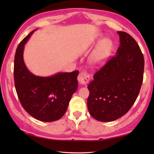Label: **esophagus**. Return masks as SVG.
I'll return each mask as SVG.
<instances>
[{"label": "esophagus", "mask_w": 154, "mask_h": 154, "mask_svg": "<svg viewBox=\"0 0 154 154\" xmlns=\"http://www.w3.org/2000/svg\"><path fill=\"white\" fill-rule=\"evenodd\" d=\"M78 81L81 85H86L90 80V76L85 71H82L78 75Z\"/></svg>", "instance_id": "1"}]
</instances>
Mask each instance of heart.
<instances>
[{
	"instance_id": "heart-1",
	"label": "heart",
	"mask_w": 154,
	"mask_h": 154,
	"mask_svg": "<svg viewBox=\"0 0 154 154\" xmlns=\"http://www.w3.org/2000/svg\"><path fill=\"white\" fill-rule=\"evenodd\" d=\"M96 39L97 40L90 42V44L86 48V50H89V48L95 43V41H98V38ZM112 48L113 44L110 40L104 39L103 41H101L91 55V63L94 66H101V65H104L109 59Z\"/></svg>"
}]
</instances>
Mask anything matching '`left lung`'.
I'll return each mask as SVG.
<instances>
[{"label":"left lung","mask_w":154,"mask_h":154,"mask_svg":"<svg viewBox=\"0 0 154 154\" xmlns=\"http://www.w3.org/2000/svg\"><path fill=\"white\" fill-rule=\"evenodd\" d=\"M120 46L114 56L97 71L87 86V107L94 119L111 122L128 112L143 81L144 59L138 44L125 32H117Z\"/></svg>","instance_id":"1"}]
</instances>
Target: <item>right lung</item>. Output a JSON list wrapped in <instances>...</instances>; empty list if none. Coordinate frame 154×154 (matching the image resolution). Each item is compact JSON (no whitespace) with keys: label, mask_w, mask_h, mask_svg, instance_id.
Instances as JSON below:
<instances>
[{"label":"right lung","mask_w":154,"mask_h":154,"mask_svg":"<svg viewBox=\"0 0 154 154\" xmlns=\"http://www.w3.org/2000/svg\"><path fill=\"white\" fill-rule=\"evenodd\" d=\"M35 30L18 45L14 56V78L20 102L26 112L42 122H53L64 115L78 87L79 71L40 77L27 69L23 58L24 45Z\"/></svg>","instance_id":"right-lung-1"}]
</instances>
